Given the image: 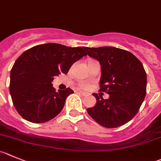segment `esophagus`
I'll return each instance as SVG.
<instances>
[{
  "label": "esophagus",
  "instance_id": "34e87169",
  "mask_svg": "<svg viewBox=\"0 0 161 161\" xmlns=\"http://www.w3.org/2000/svg\"><path fill=\"white\" fill-rule=\"evenodd\" d=\"M78 93H79V94H80L81 95H83V96L86 95V93L83 92V91H78Z\"/></svg>",
  "mask_w": 161,
  "mask_h": 161
}]
</instances>
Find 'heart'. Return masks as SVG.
Returning <instances> with one entry per match:
<instances>
[{"mask_svg": "<svg viewBox=\"0 0 161 161\" xmlns=\"http://www.w3.org/2000/svg\"><path fill=\"white\" fill-rule=\"evenodd\" d=\"M82 86H85V85H84V84H82Z\"/></svg>", "mask_w": 161, "mask_h": 161, "instance_id": "heart-1", "label": "heart"}]
</instances>
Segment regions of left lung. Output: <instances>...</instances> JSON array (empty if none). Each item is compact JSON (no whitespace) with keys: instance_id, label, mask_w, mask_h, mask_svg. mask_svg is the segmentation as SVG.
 <instances>
[{"instance_id":"8db88e82","label":"left lung","mask_w":161,"mask_h":161,"mask_svg":"<svg viewBox=\"0 0 161 161\" xmlns=\"http://www.w3.org/2000/svg\"><path fill=\"white\" fill-rule=\"evenodd\" d=\"M88 55L101 65L100 91L108 99L93 94L97 103L87 108L90 116L106 128H117L130 121L146 94L147 75L142 64L130 52L114 47H86Z\"/></svg>"}]
</instances>
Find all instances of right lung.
<instances>
[{"mask_svg": "<svg viewBox=\"0 0 161 161\" xmlns=\"http://www.w3.org/2000/svg\"><path fill=\"white\" fill-rule=\"evenodd\" d=\"M86 55L84 47L55 43L37 45L16 60L10 72L9 91L19 114L28 121L43 123L61 112L70 88L55 91L54 76L67 74L76 61Z\"/></svg>", "mask_w": 161, "mask_h": 161, "instance_id": "1", "label": "right lung"}]
</instances>
